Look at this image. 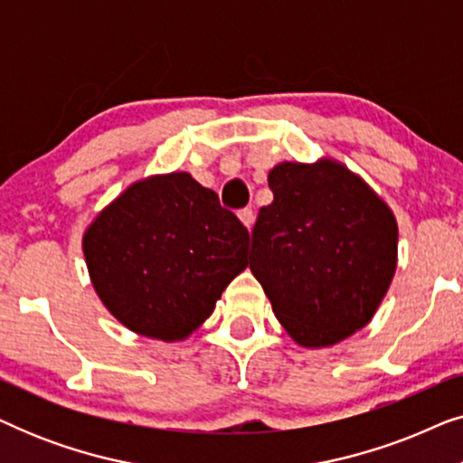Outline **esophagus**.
<instances>
[{"label":"esophagus","mask_w":463,"mask_h":463,"mask_svg":"<svg viewBox=\"0 0 463 463\" xmlns=\"http://www.w3.org/2000/svg\"><path fill=\"white\" fill-rule=\"evenodd\" d=\"M238 217H240V221H242L244 223V227L246 230H252V225H255V213H252V208H242V211L238 213Z\"/></svg>","instance_id":"obj_1"}]
</instances>
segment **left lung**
Segmentation results:
<instances>
[{"instance_id": "8db88e82", "label": "left lung", "mask_w": 463, "mask_h": 463, "mask_svg": "<svg viewBox=\"0 0 463 463\" xmlns=\"http://www.w3.org/2000/svg\"><path fill=\"white\" fill-rule=\"evenodd\" d=\"M252 227L250 271L303 347L339 344L375 316L396 271L390 206L344 164L282 162Z\"/></svg>"}]
</instances>
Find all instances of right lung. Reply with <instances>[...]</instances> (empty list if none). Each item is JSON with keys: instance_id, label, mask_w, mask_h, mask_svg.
<instances>
[{"instance_id": "1", "label": "right lung", "mask_w": 463, "mask_h": 463, "mask_svg": "<svg viewBox=\"0 0 463 463\" xmlns=\"http://www.w3.org/2000/svg\"><path fill=\"white\" fill-rule=\"evenodd\" d=\"M103 306L145 337L192 335L240 271L249 232L189 173L154 175L118 195L81 240Z\"/></svg>"}]
</instances>
